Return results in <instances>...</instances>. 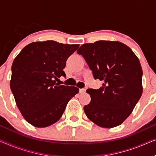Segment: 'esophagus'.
Instances as JSON below:
<instances>
[{
	"mask_svg": "<svg viewBox=\"0 0 156 156\" xmlns=\"http://www.w3.org/2000/svg\"><path fill=\"white\" fill-rule=\"evenodd\" d=\"M85 91H86V89H85V88H82V89H80V93H84Z\"/></svg>",
	"mask_w": 156,
	"mask_h": 156,
	"instance_id": "34e87169",
	"label": "esophagus"
}]
</instances>
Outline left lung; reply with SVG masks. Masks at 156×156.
<instances>
[{"mask_svg": "<svg viewBox=\"0 0 156 156\" xmlns=\"http://www.w3.org/2000/svg\"><path fill=\"white\" fill-rule=\"evenodd\" d=\"M94 78L103 82L99 89H88L91 101L84 106L87 116L95 124L113 128L121 124L142 95L143 71L139 59L126 44L99 40L78 49Z\"/></svg>", "mask_w": 156, "mask_h": 156, "instance_id": "left-lung-1", "label": "left lung"}]
</instances>
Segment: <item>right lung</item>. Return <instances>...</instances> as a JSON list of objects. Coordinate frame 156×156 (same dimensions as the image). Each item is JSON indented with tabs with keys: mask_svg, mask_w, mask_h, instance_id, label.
<instances>
[{
	"mask_svg": "<svg viewBox=\"0 0 156 156\" xmlns=\"http://www.w3.org/2000/svg\"><path fill=\"white\" fill-rule=\"evenodd\" d=\"M48 40L27 44L12 65L10 89L24 119L35 127L56 123L68 101L79 92L76 87L57 83L66 61L79 48Z\"/></svg>",
	"mask_w": 156,
	"mask_h": 156,
	"instance_id": "add662e5",
	"label": "right lung"
}]
</instances>
